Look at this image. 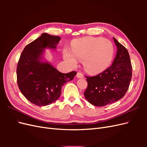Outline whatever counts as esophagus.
I'll return each mask as SVG.
<instances>
[{"label": "esophagus", "mask_w": 147, "mask_h": 147, "mask_svg": "<svg viewBox=\"0 0 147 147\" xmlns=\"http://www.w3.org/2000/svg\"><path fill=\"white\" fill-rule=\"evenodd\" d=\"M77 77L78 78H83L84 75L82 73H80V72H78L77 74Z\"/></svg>", "instance_id": "obj_1"}]
</instances>
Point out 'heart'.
<instances>
[{
	"label": "heart",
	"mask_w": 147,
	"mask_h": 147,
	"mask_svg": "<svg viewBox=\"0 0 147 147\" xmlns=\"http://www.w3.org/2000/svg\"><path fill=\"white\" fill-rule=\"evenodd\" d=\"M114 55L112 43L107 39L87 37L75 41L72 52L66 50L64 58L70 66L75 67L78 60L83 61L85 70L91 74L100 73L112 63Z\"/></svg>",
	"instance_id": "b5f03b06"
}]
</instances>
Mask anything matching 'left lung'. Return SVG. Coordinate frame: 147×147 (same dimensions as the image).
<instances>
[{
	"label": "left lung",
	"instance_id": "obj_1",
	"mask_svg": "<svg viewBox=\"0 0 147 147\" xmlns=\"http://www.w3.org/2000/svg\"><path fill=\"white\" fill-rule=\"evenodd\" d=\"M117 51L113 63L103 72L86 77L88 87L84 92L93 105L103 107L123 98L129 86L132 65L127 49L113 37Z\"/></svg>",
	"mask_w": 147,
	"mask_h": 147
}]
</instances>
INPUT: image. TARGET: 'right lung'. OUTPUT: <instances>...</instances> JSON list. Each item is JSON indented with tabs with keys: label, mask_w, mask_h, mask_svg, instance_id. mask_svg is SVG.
Listing matches in <instances>:
<instances>
[{
	"label": "right lung",
	"mask_w": 147,
	"mask_h": 147,
	"mask_svg": "<svg viewBox=\"0 0 147 147\" xmlns=\"http://www.w3.org/2000/svg\"><path fill=\"white\" fill-rule=\"evenodd\" d=\"M61 37L43 33L26 45L18 63L17 83L23 96L31 103L45 106L55 102L62 87L72 80L77 72L63 74L57 70L44 55L46 49L56 50Z\"/></svg>",
	"instance_id": "add662e5"
}]
</instances>
